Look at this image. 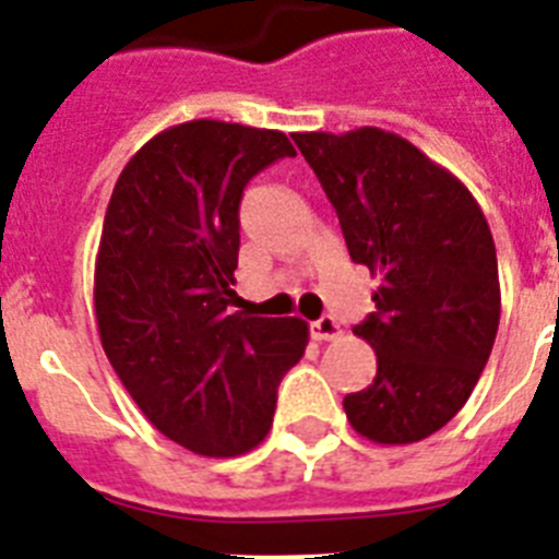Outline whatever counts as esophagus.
<instances>
[{"label":"esophagus","mask_w":559,"mask_h":559,"mask_svg":"<svg viewBox=\"0 0 559 559\" xmlns=\"http://www.w3.org/2000/svg\"><path fill=\"white\" fill-rule=\"evenodd\" d=\"M311 336L317 342H328V338L342 336V328H338V322L333 317H322L317 322H311Z\"/></svg>","instance_id":"obj_1"}]
</instances>
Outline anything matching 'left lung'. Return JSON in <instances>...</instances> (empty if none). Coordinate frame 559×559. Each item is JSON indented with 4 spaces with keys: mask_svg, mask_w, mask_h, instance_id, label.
<instances>
[{
    "mask_svg": "<svg viewBox=\"0 0 559 559\" xmlns=\"http://www.w3.org/2000/svg\"><path fill=\"white\" fill-rule=\"evenodd\" d=\"M336 209L350 260L381 276L376 311L353 328L376 379L345 395L359 436L413 443L455 418L500 322L498 254L478 200L407 138L379 127L294 132Z\"/></svg>",
    "mask_w": 559,
    "mask_h": 559,
    "instance_id": "1",
    "label": "left lung"
}]
</instances>
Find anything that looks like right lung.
<instances>
[{"label": "right lung", "instance_id": "right-lung-1", "mask_svg": "<svg viewBox=\"0 0 559 559\" xmlns=\"http://www.w3.org/2000/svg\"><path fill=\"white\" fill-rule=\"evenodd\" d=\"M285 132L186 121L123 166L95 257V322L141 413L194 455L234 457L269 436L276 388L302 359L297 317L231 313L242 189Z\"/></svg>", "mask_w": 559, "mask_h": 559}]
</instances>
